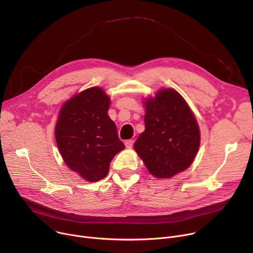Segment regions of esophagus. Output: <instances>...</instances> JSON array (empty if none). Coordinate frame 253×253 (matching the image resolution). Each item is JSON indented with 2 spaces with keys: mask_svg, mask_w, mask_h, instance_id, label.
I'll return each instance as SVG.
<instances>
[{
  "mask_svg": "<svg viewBox=\"0 0 253 253\" xmlns=\"http://www.w3.org/2000/svg\"><path fill=\"white\" fill-rule=\"evenodd\" d=\"M133 144H134V140H132V139H129V140H126V141H125V146H126L127 148L133 147Z\"/></svg>",
  "mask_w": 253,
  "mask_h": 253,
  "instance_id": "obj_1",
  "label": "esophagus"
}]
</instances>
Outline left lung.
I'll list each match as a JSON object with an SVG mask.
<instances>
[{
  "mask_svg": "<svg viewBox=\"0 0 253 253\" xmlns=\"http://www.w3.org/2000/svg\"><path fill=\"white\" fill-rule=\"evenodd\" d=\"M145 130L134 143L149 172L168 178L187 169L199 150L200 130L183 98L171 88L145 103Z\"/></svg>",
  "mask_w": 253,
  "mask_h": 253,
  "instance_id": "1",
  "label": "left lung"
}]
</instances>
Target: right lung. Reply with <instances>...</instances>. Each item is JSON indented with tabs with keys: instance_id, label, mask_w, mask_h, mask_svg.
I'll return each mask as SVG.
<instances>
[{
	"instance_id": "1",
	"label": "right lung",
	"mask_w": 253,
	"mask_h": 253,
	"mask_svg": "<svg viewBox=\"0 0 253 253\" xmlns=\"http://www.w3.org/2000/svg\"><path fill=\"white\" fill-rule=\"evenodd\" d=\"M110 99L90 87L66 102L55 127L58 150L66 166L88 181L104 178L113 157L125 148L110 119Z\"/></svg>"
}]
</instances>
